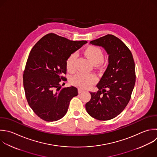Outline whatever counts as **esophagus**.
<instances>
[{
    "mask_svg": "<svg viewBox=\"0 0 157 157\" xmlns=\"http://www.w3.org/2000/svg\"><path fill=\"white\" fill-rule=\"evenodd\" d=\"M78 93H81L84 92V90H82V89H81V88H78Z\"/></svg>",
    "mask_w": 157,
    "mask_h": 157,
    "instance_id": "obj_1",
    "label": "esophagus"
}]
</instances>
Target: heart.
I'll return each instance as SVG.
<instances>
[{
    "mask_svg": "<svg viewBox=\"0 0 157 157\" xmlns=\"http://www.w3.org/2000/svg\"><path fill=\"white\" fill-rule=\"evenodd\" d=\"M85 56L96 66H101L104 62V53L101 48L94 45L88 46L83 51ZM77 55L75 53L71 54L67 59L66 66L67 71L69 73H73L75 71V61ZM98 81L97 77L92 74H86L78 73L71 78V82L72 85L81 88H88L96 83Z\"/></svg>",
    "mask_w": 157,
    "mask_h": 157,
    "instance_id": "b5f03b06",
    "label": "heart"
}]
</instances>
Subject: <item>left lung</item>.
I'll use <instances>...</instances> for the list:
<instances>
[{
    "mask_svg": "<svg viewBox=\"0 0 157 157\" xmlns=\"http://www.w3.org/2000/svg\"><path fill=\"white\" fill-rule=\"evenodd\" d=\"M103 47L109 55V65L96 85L99 90L90 92L85 104L88 114L99 120H111L128 104L136 82L135 64L127 46L113 35L107 34L90 42Z\"/></svg>",
    "mask_w": 157,
    "mask_h": 157,
    "instance_id": "obj_1",
    "label": "left lung"
}]
</instances>
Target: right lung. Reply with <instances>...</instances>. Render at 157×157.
<instances>
[{
	"label": "right lung",
	"instance_id": "right-lung-1",
	"mask_svg": "<svg viewBox=\"0 0 157 157\" xmlns=\"http://www.w3.org/2000/svg\"><path fill=\"white\" fill-rule=\"evenodd\" d=\"M86 43L50 33L32 48L24 71L23 85L29 106L41 119H61L66 114L71 100L78 95L77 88H61L60 82L66 79L67 58Z\"/></svg>",
	"mask_w": 157,
	"mask_h": 157
}]
</instances>
